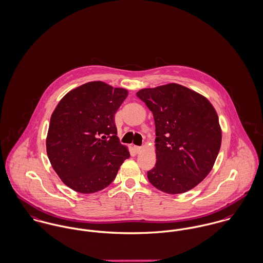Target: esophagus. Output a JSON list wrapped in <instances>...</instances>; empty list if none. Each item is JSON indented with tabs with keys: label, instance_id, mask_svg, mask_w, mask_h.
<instances>
[{
	"label": "esophagus",
	"instance_id": "obj_1",
	"mask_svg": "<svg viewBox=\"0 0 263 263\" xmlns=\"http://www.w3.org/2000/svg\"><path fill=\"white\" fill-rule=\"evenodd\" d=\"M134 150L136 153H140L142 151L141 146H134Z\"/></svg>",
	"mask_w": 263,
	"mask_h": 263
}]
</instances>
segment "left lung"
I'll use <instances>...</instances> for the list:
<instances>
[{
	"mask_svg": "<svg viewBox=\"0 0 263 263\" xmlns=\"http://www.w3.org/2000/svg\"><path fill=\"white\" fill-rule=\"evenodd\" d=\"M153 113L156 164L149 182L168 194L184 193L211 171L221 145V128L212 104L176 83L137 92Z\"/></svg>",
	"mask_w": 263,
	"mask_h": 263,
	"instance_id": "left-lung-1",
	"label": "left lung"
}]
</instances>
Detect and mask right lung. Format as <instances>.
<instances>
[{"label": "right lung", "mask_w": 263, "mask_h": 263, "mask_svg": "<svg viewBox=\"0 0 263 263\" xmlns=\"http://www.w3.org/2000/svg\"><path fill=\"white\" fill-rule=\"evenodd\" d=\"M128 91L101 81L71 90L55 108L46 139L47 154L64 184L89 194L115 179L130 153L117 137L115 113Z\"/></svg>", "instance_id": "1"}]
</instances>
